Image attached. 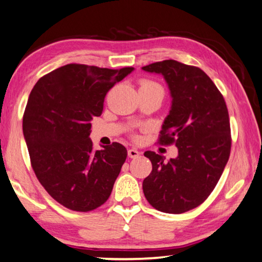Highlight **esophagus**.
I'll list each match as a JSON object with an SVG mask.
<instances>
[{"instance_id": "esophagus-1", "label": "esophagus", "mask_w": 262, "mask_h": 262, "mask_svg": "<svg viewBox=\"0 0 262 262\" xmlns=\"http://www.w3.org/2000/svg\"><path fill=\"white\" fill-rule=\"evenodd\" d=\"M127 156L131 158V159H135V158H138L140 156V152L136 148H130L127 151Z\"/></svg>"}]
</instances>
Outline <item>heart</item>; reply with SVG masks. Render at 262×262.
<instances>
[{
  "label": "heart",
  "mask_w": 262,
  "mask_h": 262,
  "mask_svg": "<svg viewBox=\"0 0 262 262\" xmlns=\"http://www.w3.org/2000/svg\"><path fill=\"white\" fill-rule=\"evenodd\" d=\"M143 85H159V84H157V83H154V82H151V81H144V82H141L140 87H143ZM159 87H160V85H159Z\"/></svg>",
  "instance_id": "b5f03b06"
}]
</instances>
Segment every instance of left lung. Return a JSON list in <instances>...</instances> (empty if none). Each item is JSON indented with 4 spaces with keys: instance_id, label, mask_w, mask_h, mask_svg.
<instances>
[{
    "instance_id": "obj_1",
    "label": "left lung",
    "mask_w": 262,
    "mask_h": 262,
    "mask_svg": "<svg viewBox=\"0 0 262 262\" xmlns=\"http://www.w3.org/2000/svg\"><path fill=\"white\" fill-rule=\"evenodd\" d=\"M143 70L161 74L168 84L171 106L158 143L174 144L179 151L167 162L156 152L144 153L152 162L144 195L159 211L183 213L202 204L222 177L231 151L229 111L216 84L199 67L164 60Z\"/></svg>"
}]
</instances>
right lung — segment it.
Returning <instances> with one entry per match:
<instances>
[{
    "mask_svg": "<svg viewBox=\"0 0 262 262\" xmlns=\"http://www.w3.org/2000/svg\"><path fill=\"white\" fill-rule=\"evenodd\" d=\"M134 70L68 63L40 78L30 93L23 134L31 166L51 197L73 211L105 203L125 162L122 144L96 151L89 135L106 93Z\"/></svg>",
    "mask_w": 262,
    "mask_h": 262,
    "instance_id": "1",
    "label": "right lung"
}]
</instances>
